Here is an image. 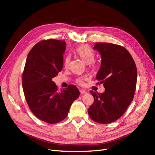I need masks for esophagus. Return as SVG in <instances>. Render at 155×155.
<instances>
[{"instance_id":"34e87169","label":"esophagus","mask_w":155,"mask_h":155,"mask_svg":"<svg viewBox=\"0 0 155 155\" xmlns=\"http://www.w3.org/2000/svg\"><path fill=\"white\" fill-rule=\"evenodd\" d=\"M79 91H80L81 94H87V92L86 91H85V90H83V89H81V90Z\"/></svg>"}]
</instances>
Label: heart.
<instances>
[{
  "label": "heart",
  "mask_w": 155,
  "mask_h": 155,
  "mask_svg": "<svg viewBox=\"0 0 155 155\" xmlns=\"http://www.w3.org/2000/svg\"><path fill=\"white\" fill-rule=\"evenodd\" d=\"M74 53L76 54L78 56H79L84 62L87 63L88 67L92 69L95 70L97 68V63L95 59V54L92 50V49L89 47L88 45H81L77 47L74 50ZM70 61V58L69 56L65 58L64 59V65L66 67H68V65ZM86 79V78H78L76 79V83L79 85H83L84 80Z\"/></svg>",
  "instance_id": "heart-1"
}]
</instances>
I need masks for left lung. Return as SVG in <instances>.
Returning <instances> with one entry per match:
<instances>
[{"label":"left lung","mask_w":155,"mask_h":155,"mask_svg":"<svg viewBox=\"0 0 155 155\" xmlns=\"http://www.w3.org/2000/svg\"><path fill=\"white\" fill-rule=\"evenodd\" d=\"M100 52L101 63L96 79L103 83V93L90 92L94 98L88 108L90 118L107 124L119 119L132 102L137 81V68L126 48L109 43H96L93 48Z\"/></svg>","instance_id":"left-lung-1"}]
</instances>
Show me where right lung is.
Masks as SVG:
<instances>
[{
	"label": "right lung",
	"mask_w": 155,
	"mask_h": 155,
	"mask_svg": "<svg viewBox=\"0 0 155 155\" xmlns=\"http://www.w3.org/2000/svg\"><path fill=\"white\" fill-rule=\"evenodd\" d=\"M64 41L43 40L28 55L22 73V87L30 109L37 118L57 124L66 118L70 106L79 96L78 88L70 85L59 91L52 78L63 67Z\"/></svg>",
	"instance_id": "add662e5"
}]
</instances>
